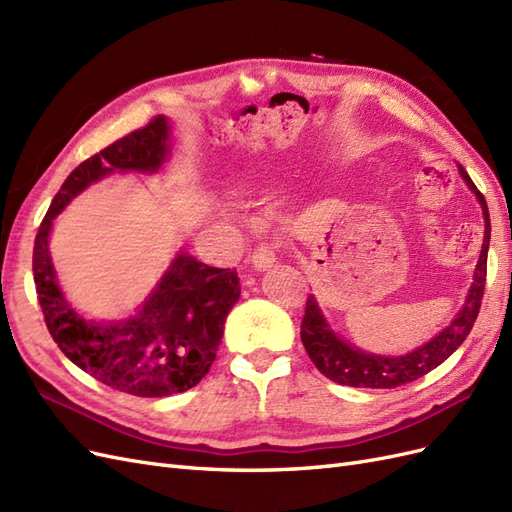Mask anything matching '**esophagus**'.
Returning a JSON list of instances; mask_svg holds the SVG:
<instances>
[{
	"instance_id": "1",
	"label": "esophagus",
	"mask_w": 512,
	"mask_h": 512,
	"mask_svg": "<svg viewBox=\"0 0 512 512\" xmlns=\"http://www.w3.org/2000/svg\"><path fill=\"white\" fill-rule=\"evenodd\" d=\"M275 254H277V245L273 243H260L256 250L252 252V265L256 269H269L275 262Z\"/></svg>"
}]
</instances>
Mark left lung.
<instances>
[{
	"mask_svg": "<svg viewBox=\"0 0 512 512\" xmlns=\"http://www.w3.org/2000/svg\"><path fill=\"white\" fill-rule=\"evenodd\" d=\"M459 173L468 188L476 194L480 207L485 215V241L483 250H480L478 265L474 271V282L470 286V294L466 303H463L457 318L442 329L436 337L429 339L427 344L416 348L404 356H380L363 352L346 344L339 339L331 329L327 320H324L318 303L314 297L307 299L305 316L301 320V342L309 354V359L318 367L322 376L337 384L346 386H359V389H395V386L414 382L429 374L444 363L466 339L474 327L476 316L480 312V303H483L485 282H487V252H489V239H491V222H489V209L485 203V196L478 192L474 181L466 173V168L459 164Z\"/></svg>",
	"mask_w": 512,
	"mask_h": 512,
	"instance_id": "1",
	"label": "left lung"
}]
</instances>
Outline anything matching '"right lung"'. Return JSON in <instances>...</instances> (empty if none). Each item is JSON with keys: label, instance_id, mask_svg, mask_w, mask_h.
Listing matches in <instances>:
<instances>
[{"label": "right lung", "instance_id": "add662e5", "mask_svg": "<svg viewBox=\"0 0 512 512\" xmlns=\"http://www.w3.org/2000/svg\"><path fill=\"white\" fill-rule=\"evenodd\" d=\"M168 119L153 117L76 166L55 194L34 241V282L46 329L59 350L98 382L138 397L183 393L207 376L239 301L235 269H215L179 254L158 288L126 320H85L57 286L49 235L57 215L87 185L115 173H156L168 156Z\"/></svg>", "mask_w": 512, "mask_h": 512}]
</instances>
